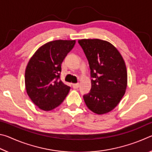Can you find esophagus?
<instances>
[{
	"instance_id": "1",
	"label": "esophagus",
	"mask_w": 152,
	"mask_h": 152,
	"mask_svg": "<svg viewBox=\"0 0 152 152\" xmlns=\"http://www.w3.org/2000/svg\"><path fill=\"white\" fill-rule=\"evenodd\" d=\"M80 86V84H79V83H76V84H72V87L74 88H78V87Z\"/></svg>"
}]
</instances>
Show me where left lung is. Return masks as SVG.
Here are the masks:
<instances>
[{
	"mask_svg": "<svg viewBox=\"0 0 152 152\" xmlns=\"http://www.w3.org/2000/svg\"><path fill=\"white\" fill-rule=\"evenodd\" d=\"M88 61L91 89L83 96L88 109L99 115L112 110L125 94L127 74L125 61L116 48L99 39L78 40Z\"/></svg>",
	"mask_w": 152,
	"mask_h": 152,
	"instance_id": "obj_1",
	"label": "left lung"
}]
</instances>
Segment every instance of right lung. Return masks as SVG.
I'll return each instance as SVG.
<instances>
[{"instance_id": "1", "label": "right lung", "mask_w": 152, "mask_h": 152, "mask_svg": "<svg viewBox=\"0 0 152 152\" xmlns=\"http://www.w3.org/2000/svg\"><path fill=\"white\" fill-rule=\"evenodd\" d=\"M75 43V40L52 41L30 59L25 70V88L31 100L42 110L55 109L68 94L70 87L60 80L61 64Z\"/></svg>"}]
</instances>
